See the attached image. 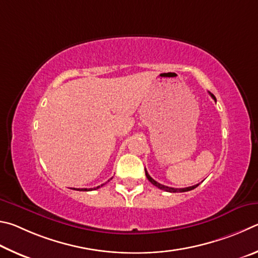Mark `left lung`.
Instances as JSON below:
<instances>
[{
    "label": "left lung",
    "instance_id": "8db88e82",
    "mask_svg": "<svg viewBox=\"0 0 258 258\" xmlns=\"http://www.w3.org/2000/svg\"><path fill=\"white\" fill-rule=\"evenodd\" d=\"M211 94V93H210ZM211 96L213 97V99L214 101H216V98H215V96L213 94H211ZM145 173H146V177H147V179L150 180V181L154 184V186H156L157 188H160V189H162V190H164V191H169V192H184V191H189V190H192V189H195L196 187H198V184H195V186H191V187H187V188H172V187H168V186H164V184H161V183H159L157 181H155L154 179H153L150 174H148V172L147 171L145 170Z\"/></svg>",
    "mask_w": 258,
    "mask_h": 258
}]
</instances>
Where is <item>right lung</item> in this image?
Masks as SVG:
<instances>
[{
    "instance_id": "obj_1",
    "label": "right lung",
    "mask_w": 258,
    "mask_h": 258,
    "mask_svg": "<svg viewBox=\"0 0 258 258\" xmlns=\"http://www.w3.org/2000/svg\"><path fill=\"white\" fill-rule=\"evenodd\" d=\"M108 181H110V180H108ZM104 184V183H103ZM103 184H101V186H98V187H95V188H89V189H87V188H78V189H77V188H74L75 189V190H79V191H90V190H96V189H98L99 187H102L103 186Z\"/></svg>"
}]
</instances>
